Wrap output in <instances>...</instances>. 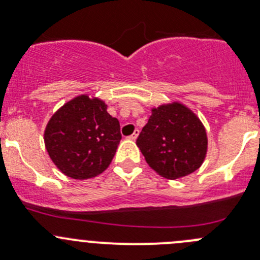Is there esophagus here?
<instances>
[{
	"label": "esophagus",
	"mask_w": 260,
	"mask_h": 260,
	"mask_svg": "<svg viewBox=\"0 0 260 260\" xmlns=\"http://www.w3.org/2000/svg\"><path fill=\"white\" fill-rule=\"evenodd\" d=\"M137 137H138V131H135V132H133L132 135L129 136V137H128V140L136 141V140H137Z\"/></svg>",
	"instance_id": "esophagus-1"
}]
</instances>
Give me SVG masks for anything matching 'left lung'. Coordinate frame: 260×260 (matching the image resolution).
<instances>
[{"mask_svg": "<svg viewBox=\"0 0 260 260\" xmlns=\"http://www.w3.org/2000/svg\"><path fill=\"white\" fill-rule=\"evenodd\" d=\"M137 146L156 174L177 180L200 169L208 153L205 125L179 101L152 107Z\"/></svg>", "mask_w": 260, "mask_h": 260, "instance_id": "left-lung-1", "label": "left lung"}]
</instances>
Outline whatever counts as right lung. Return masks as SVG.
Here are the masks:
<instances>
[{"label":"right lung","mask_w":260,"mask_h":260,"mask_svg":"<svg viewBox=\"0 0 260 260\" xmlns=\"http://www.w3.org/2000/svg\"><path fill=\"white\" fill-rule=\"evenodd\" d=\"M106 102L80 94L60 107L44 132L49 157L65 176L88 180L106 171L122 138Z\"/></svg>","instance_id":"obj_1"}]
</instances>
